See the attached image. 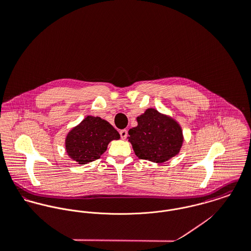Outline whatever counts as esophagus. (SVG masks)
Segmentation results:
<instances>
[{
    "label": "esophagus",
    "mask_w": 251,
    "mask_h": 251,
    "mask_svg": "<svg viewBox=\"0 0 251 251\" xmlns=\"http://www.w3.org/2000/svg\"><path fill=\"white\" fill-rule=\"evenodd\" d=\"M120 135H121L122 139H126L127 137V130L126 129L120 130Z\"/></svg>",
    "instance_id": "obj_1"
}]
</instances>
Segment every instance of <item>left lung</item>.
<instances>
[{
    "label": "left lung",
    "instance_id": "8db88e82",
    "mask_svg": "<svg viewBox=\"0 0 251 251\" xmlns=\"http://www.w3.org/2000/svg\"><path fill=\"white\" fill-rule=\"evenodd\" d=\"M137 123L128 130V141L139 158L162 163L179 153L182 132L173 119L150 108L137 118Z\"/></svg>",
    "mask_w": 251,
    "mask_h": 251
}]
</instances>
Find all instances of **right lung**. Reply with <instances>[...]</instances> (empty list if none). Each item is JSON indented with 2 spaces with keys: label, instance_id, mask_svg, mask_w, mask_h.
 I'll use <instances>...</instances> for the list:
<instances>
[{
  "label": "right lung",
  "instance_id": "right-lung-1",
  "mask_svg": "<svg viewBox=\"0 0 251 251\" xmlns=\"http://www.w3.org/2000/svg\"><path fill=\"white\" fill-rule=\"evenodd\" d=\"M119 138V132L108 122L88 116L68 134L66 149L73 160L86 164L99 159L109 142Z\"/></svg>",
  "mask_w": 251,
  "mask_h": 251
}]
</instances>
